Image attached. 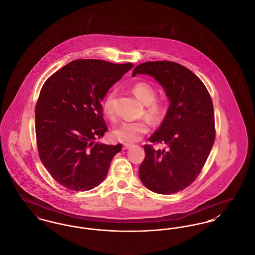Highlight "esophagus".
<instances>
[{
	"mask_svg": "<svg viewBox=\"0 0 255 255\" xmlns=\"http://www.w3.org/2000/svg\"><path fill=\"white\" fill-rule=\"evenodd\" d=\"M131 146H133V144H131V143H124V144H123V148H124V149H128V148H130Z\"/></svg>",
	"mask_w": 255,
	"mask_h": 255,
	"instance_id": "obj_1",
	"label": "esophagus"
}]
</instances>
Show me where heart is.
Instances as JSON below:
<instances>
[{"instance_id":"obj_1","label":"heart","mask_w":255,"mask_h":255,"mask_svg":"<svg viewBox=\"0 0 255 255\" xmlns=\"http://www.w3.org/2000/svg\"><path fill=\"white\" fill-rule=\"evenodd\" d=\"M132 91L135 96L145 105L144 115L152 122L157 123L164 118L165 114V103L164 100L156 98V88L145 81H138L133 84ZM116 90H110L102 101V109L106 117L111 120L116 118L115 110ZM149 131V123L146 120L124 121L115 129V137L122 142H135L139 140Z\"/></svg>"}]
</instances>
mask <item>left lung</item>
<instances>
[{
    "label": "left lung",
    "mask_w": 255,
    "mask_h": 255,
    "mask_svg": "<svg viewBox=\"0 0 255 255\" xmlns=\"http://www.w3.org/2000/svg\"><path fill=\"white\" fill-rule=\"evenodd\" d=\"M136 74L154 77L170 102L165 120L148 138L166 148L143 146L139 179L154 193L175 194L196 179L209 156L216 137L213 102L201 80L179 63L143 62L134 69Z\"/></svg>",
    "instance_id": "obj_1"
}]
</instances>
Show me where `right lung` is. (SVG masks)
<instances>
[{
    "label": "right lung",
    "mask_w": 255,
    "mask_h": 255,
    "mask_svg": "<svg viewBox=\"0 0 255 255\" xmlns=\"http://www.w3.org/2000/svg\"><path fill=\"white\" fill-rule=\"evenodd\" d=\"M133 63L76 60L46 80L35 106L39 158L61 186L89 191L103 182L122 145L96 142L108 127L102 100Z\"/></svg>",
    "instance_id": "obj_1"
}]
</instances>
